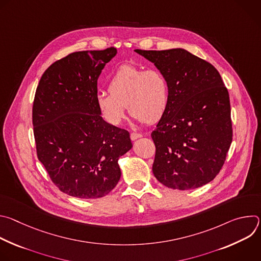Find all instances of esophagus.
Here are the masks:
<instances>
[{
	"mask_svg": "<svg viewBox=\"0 0 261 261\" xmlns=\"http://www.w3.org/2000/svg\"><path fill=\"white\" fill-rule=\"evenodd\" d=\"M142 135L140 134V133H135V132H132L131 134H130V137H131V139L132 140H136L137 138H140Z\"/></svg>",
	"mask_w": 261,
	"mask_h": 261,
	"instance_id": "34e87169",
	"label": "esophagus"
}]
</instances>
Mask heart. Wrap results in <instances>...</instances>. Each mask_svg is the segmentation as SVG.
Here are the masks:
<instances>
[{"label": "heart", "instance_id": "b5f03b06", "mask_svg": "<svg viewBox=\"0 0 261 261\" xmlns=\"http://www.w3.org/2000/svg\"><path fill=\"white\" fill-rule=\"evenodd\" d=\"M168 85L157 69L123 65L108 80V91H99L96 102L104 119L120 125L129 113L140 123L153 124L164 116L168 106Z\"/></svg>", "mask_w": 261, "mask_h": 261}]
</instances>
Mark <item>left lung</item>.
I'll return each mask as SVG.
<instances>
[{"instance_id": "1", "label": "left lung", "mask_w": 261, "mask_h": 261, "mask_svg": "<svg viewBox=\"0 0 261 261\" xmlns=\"http://www.w3.org/2000/svg\"><path fill=\"white\" fill-rule=\"evenodd\" d=\"M135 51L163 74L168 106L152 132L153 173L171 189H195L213 180L232 141L229 94L218 70L182 48Z\"/></svg>"}]
</instances>
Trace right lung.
Here are the masks:
<instances>
[{
  "mask_svg": "<svg viewBox=\"0 0 261 261\" xmlns=\"http://www.w3.org/2000/svg\"><path fill=\"white\" fill-rule=\"evenodd\" d=\"M117 48L76 51L50 65L37 87L33 126L37 156L64 193L107 195L121 177L119 158L132 147L127 130L105 122L97 81Z\"/></svg>",
  "mask_w": 261,
  "mask_h": 261,
  "instance_id": "right-lung-1",
  "label": "right lung"
}]
</instances>
